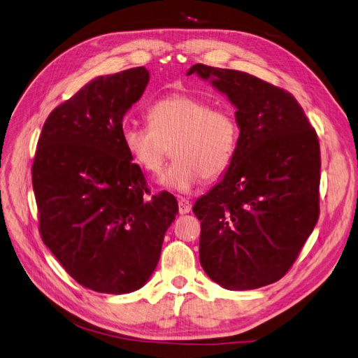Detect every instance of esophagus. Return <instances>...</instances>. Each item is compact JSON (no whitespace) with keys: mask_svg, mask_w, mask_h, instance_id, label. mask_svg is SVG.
I'll return each mask as SVG.
<instances>
[{"mask_svg":"<svg viewBox=\"0 0 358 358\" xmlns=\"http://www.w3.org/2000/svg\"><path fill=\"white\" fill-rule=\"evenodd\" d=\"M191 208H192V204L188 199H183V197L179 199V213H182V215L189 213Z\"/></svg>","mask_w":358,"mask_h":358,"instance_id":"esophagus-1","label":"esophagus"}]
</instances>
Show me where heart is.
I'll return each mask as SVG.
<instances>
[{"instance_id":"1","label":"heart","mask_w":358,"mask_h":358,"mask_svg":"<svg viewBox=\"0 0 358 358\" xmlns=\"http://www.w3.org/2000/svg\"><path fill=\"white\" fill-rule=\"evenodd\" d=\"M148 127H122V143L134 164L159 175L175 152L178 158L162 183L188 191L204 178H220L230 167L241 142V125L229 107H212L191 94L162 96L148 109Z\"/></svg>"}]
</instances>
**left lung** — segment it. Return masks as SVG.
<instances>
[{
	"mask_svg": "<svg viewBox=\"0 0 358 358\" xmlns=\"http://www.w3.org/2000/svg\"><path fill=\"white\" fill-rule=\"evenodd\" d=\"M236 106L241 142L224 179L197 199L200 263L227 289L273 284L320 216V142L294 95L245 71L196 64Z\"/></svg>",
	"mask_w": 358,
	"mask_h": 358,
	"instance_id": "obj_1",
	"label": "left lung"
}]
</instances>
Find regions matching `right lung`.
<instances>
[{
    "label": "right lung",
    "mask_w": 358,
    "mask_h": 358,
    "mask_svg": "<svg viewBox=\"0 0 358 358\" xmlns=\"http://www.w3.org/2000/svg\"><path fill=\"white\" fill-rule=\"evenodd\" d=\"M149 82L145 67L101 76L48 116L32 162L41 241L82 287L125 294L155 270L179 210L150 196L122 143V117Z\"/></svg>",
    "instance_id": "right-lung-1"
}]
</instances>
